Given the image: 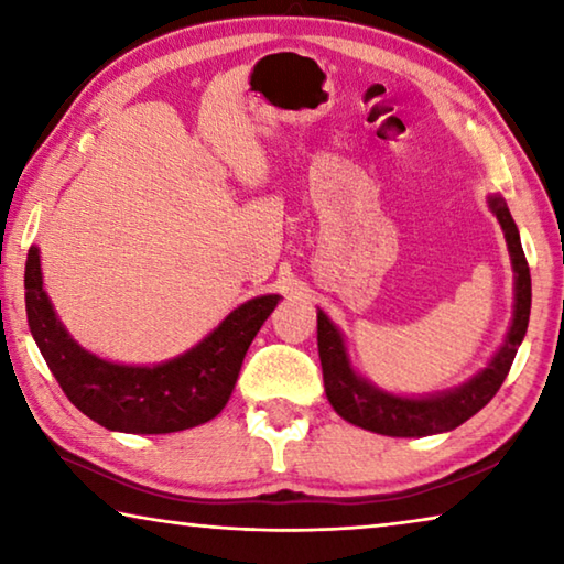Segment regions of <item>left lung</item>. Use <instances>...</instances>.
Returning a JSON list of instances; mask_svg holds the SVG:
<instances>
[{
  "label": "left lung",
  "instance_id": "1",
  "mask_svg": "<svg viewBox=\"0 0 564 564\" xmlns=\"http://www.w3.org/2000/svg\"><path fill=\"white\" fill-rule=\"evenodd\" d=\"M488 206L502 226L514 273L512 323L498 352L470 380H465L457 388L443 390V393H388V390L370 383L366 376H360L352 368L346 338H343L340 328L318 308V356L323 368V383H326L328 403L343 420L378 435L423 437L455 431L457 425L470 420L477 410H482L490 403L492 395L498 393L502 380L510 373L514 352H518L524 333H528L532 283L528 261H524L522 253L520 231L512 221L508 204H505L502 196L492 194L488 196Z\"/></svg>",
  "mask_w": 564,
  "mask_h": 564
}]
</instances>
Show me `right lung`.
Here are the masks:
<instances>
[{
	"instance_id": "obj_1",
	"label": "right lung",
	"mask_w": 564,
	"mask_h": 564,
	"mask_svg": "<svg viewBox=\"0 0 564 564\" xmlns=\"http://www.w3.org/2000/svg\"><path fill=\"white\" fill-rule=\"evenodd\" d=\"M30 330L66 398L94 423L117 433H178L216 417L234 393L248 346L281 295L269 293L234 308L206 338L154 366H127L82 348L44 291L40 248L24 269Z\"/></svg>"
}]
</instances>
